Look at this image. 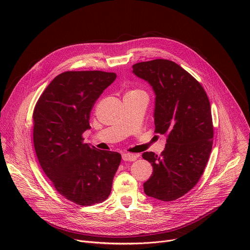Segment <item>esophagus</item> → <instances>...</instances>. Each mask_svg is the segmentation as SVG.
Returning <instances> with one entry per match:
<instances>
[{
  "label": "esophagus",
  "mask_w": 250,
  "mask_h": 250,
  "mask_svg": "<svg viewBox=\"0 0 250 250\" xmlns=\"http://www.w3.org/2000/svg\"><path fill=\"white\" fill-rule=\"evenodd\" d=\"M122 156L124 161H134L137 158L135 154H131V153H124Z\"/></svg>",
  "instance_id": "obj_1"
}]
</instances>
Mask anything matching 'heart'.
Wrapping results in <instances>:
<instances>
[{
    "instance_id": "heart-1",
    "label": "heart",
    "mask_w": 250,
    "mask_h": 250,
    "mask_svg": "<svg viewBox=\"0 0 250 250\" xmlns=\"http://www.w3.org/2000/svg\"><path fill=\"white\" fill-rule=\"evenodd\" d=\"M139 93H144V92L139 90H131V91H128L125 95H132V94H139Z\"/></svg>"
}]
</instances>
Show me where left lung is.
<instances>
[{
    "label": "left lung",
    "mask_w": 250,
    "mask_h": 250,
    "mask_svg": "<svg viewBox=\"0 0 250 250\" xmlns=\"http://www.w3.org/2000/svg\"><path fill=\"white\" fill-rule=\"evenodd\" d=\"M132 73L146 80L155 94V132L166 134L160 155L145 152L152 175L145 193L160 201H174L198 183L212 147L210 104L202 85L181 66L167 59L139 62Z\"/></svg>",
    "instance_id": "1"
}]
</instances>
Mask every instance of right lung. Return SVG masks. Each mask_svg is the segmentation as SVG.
Segmentation results:
<instances>
[{"label": "right lung", "instance_id": "obj_1", "mask_svg": "<svg viewBox=\"0 0 250 250\" xmlns=\"http://www.w3.org/2000/svg\"><path fill=\"white\" fill-rule=\"evenodd\" d=\"M117 78L104 71H67L56 76L33 111V145L56 191L80 206L104 201L122 156L84 144L93 105Z\"/></svg>", "mask_w": 250, "mask_h": 250}]
</instances>
